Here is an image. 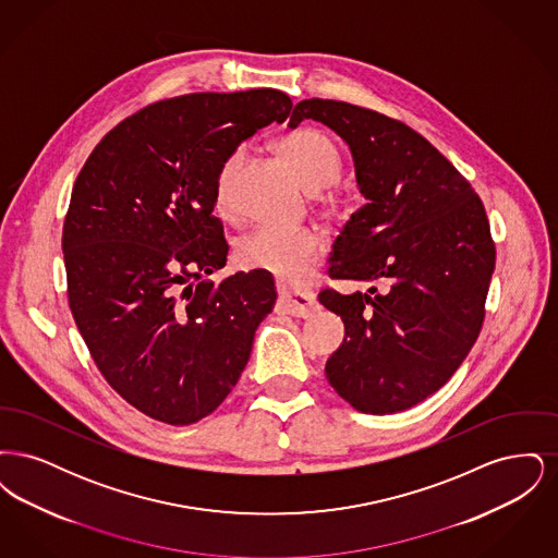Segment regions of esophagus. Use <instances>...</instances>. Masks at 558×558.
I'll list each match as a JSON object with an SVG mask.
<instances>
[{"instance_id": "1", "label": "esophagus", "mask_w": 558, "mask_h": 558, "mask_svg": "<svg viewBox=\"0 0 558 558\" xmlns=\"http://www.w3.org/2000/svg\"><path fill=\"white\" fill-rule=\"evenodd\" d=\"M318 303L312 292L282 291L278 296V312L294 318H310L316 312Z\"/></svg>"}]
</instances>
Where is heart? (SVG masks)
<instances>
[{
    "label": "heart",
    "instance_id": "obj_1",
    "mask_svg": "<svg viewBox=\"0 0 558 558\" xmlns=\"http://www.w3.org/2000/svg\"><path fill=\"white\" fill-rule=\"evenodd\" d=\"M278 150L291 162L301 182L310 192L332 186L341 175V157L332 140L319 130L303 128L289 133L278 142ZM244 160V148H234L217 169L215 203L221 211L232 205V190ZM319 240L310 230H284L274 226H259L240 240L236 248L240 266L262 269L280 282H299L307 267L318 259Z\"/></svg>",
    "mask_w": 558,
    "mask_h": 558
}]
</instances>
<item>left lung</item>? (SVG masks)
<instances>
[{
  "label": "left lung",
  "instance_id": "left-lung-1",
  "mask_svg": "<svg viewBox=\"0 0 558 558\" xmlns=\"http://www.w3.org/2000/svg\"><path fill=\"white\" fill-rule=\"evenodd\" d=\"M303 119L345 140L366 198L328 274L371 289L318 296L345 324L326 378L364 414L403 412L439 391L477 341L496 266L487 215L450 160L401 121L319 98L301 100L289 128Z\"/></svg>",
  "mask_w": 558,
  "mask_h": 558
}]
</instances>
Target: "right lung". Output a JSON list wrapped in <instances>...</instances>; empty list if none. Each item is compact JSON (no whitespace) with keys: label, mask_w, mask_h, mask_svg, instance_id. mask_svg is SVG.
I'll return each instance as SVG.
<instances>
[{"label":"right lung","mask_w":558,"mask_h":558,"mask_svg":"<svg viewBox=\"0 0 558 558\" xmlns=\"http://www.w3.org/2000/svg\"><path fill=\"white\" fill-rule=\"evenodd\" d=\"M291 108L267 87L162 100L108 132L77 175L62 230L69 305L108 385L155 421L209 416L274 310L267 271L205 276L228 257L219 165Z\"/></svg>","instance_id":"right-lung-1"}]
</instances>
